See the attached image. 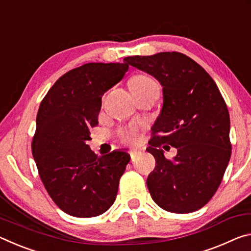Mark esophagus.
Masks as SVG:
<instances>
[{
  "label": "esophagus",
  "instance_id": "obj_1",
  "mask_svg": "<svg viewBox=\"0 0 251 251\" xmlns=\"http://www.w3.org/2000/svg\"><path fill=\"white\" fill-rule=\"evenodd\" d=\"M139 152H142L141 150H137V148H134V150L130 151V158H131V161H133L135 159V157L137 154H139Z\"/></svg>",
  "mask_w": 251,
  "mask_h": 251
}]
</instances>
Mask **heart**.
Here are the masks:
<instances>
[{"instance_id": "b5f03b06", "label": "heart", "mask_w": 251, "mask_h": 251, "mask_svg": "<svg viewBox=\"0 0 251 251\" xmlns=\"http://www.w3.org/2000/svg\"><path fill=\"white\" fill-rule=\"evenodd\" d=\"M154 84H156L154 82V79H151L150 76L146 75H135L134 77H131V79L129 80V87L131 92L144 90V88ZM121 137L124 142L136 144L139 142V139H141V133H139L138 127L133 125L129 126L128 128L122 130Z\"/></svg>"}]
</instances>
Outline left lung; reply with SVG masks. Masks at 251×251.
<instances>
[{
    "label": "left lung",
    "mask_w": 251,
    "mask_h": 251,
    "mask_svg": "<svg viewBox=\"0 0 251 251\" xmlns=\"http://www.w3.org/2000/svg\"><path fill=\"white\" fill-rule=\"evenodd\" d=\"M124 61L163 87V106L146 148L156 160L146 181L152 201L176 214L201 209L217 192L231 155L230 118L217 85L198 63L178 52ZM166 145L177 148L172 161L164 157Z\"/></svg>",
    "instance_id": "obj_1"
}]
</instances>
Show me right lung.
<instances>
[{
	"label": "right lung",
	"instance_id": "1",
	"mask_svg": "<svg viewBox=\"0 0 251 251\" xmlns=\"http://www.w3.org/2000/svg\"><path fill=\"white\" fill-rule=\"evenodd\" d=\"M127 70V63L84 64L61 76L40 105L32 154L50 198L74 217H96L116 199L129 154L97 156L87 142L99 124L101 96Z\"/></svg>",
	"mask_w": 251,
	"mask_h": 251
}]
</instances>
